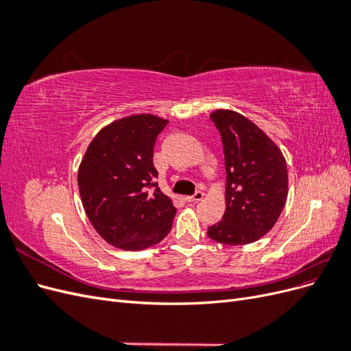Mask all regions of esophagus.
<instances>
[{
  "mask_svg": "<svg viewBox=\"0 0 351 351\" xmlns=\"http://www.w3.org/2000/svg\"><path fill=\"white\" fill-rule=\"evenodd\" d=\"M202 197H204V192H200V190H197V192H195V195L187 196L186 200L187 202H199V200H202Z\"/></svg>",
  "mask_w": 351,
  "mask_h": 351,
  "instance_id": "1",
  "label": "esophagus"
}]
</instances>
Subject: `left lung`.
Masks as SVG:
<instances>
[{
    "label": "left lung",
    "mask_w": 351,
    "mask_h": 351,
    "mask_svg": "<svg viewBox=\"0 0 351 351\" xmlns=\"http://www.w3.org/2000/svg\"><path fill=\"white\" fill-rule=\"evenodd\" d=\"M210 121L221 134L226 159L227 209L209 239L222 244H249L274 227L289 192L285 159L269 137L246 117L217 110Z\"/></svg>",
    "instance_id": "1"
}]
</instances>
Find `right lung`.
<instances>
[{
  "instance_id": "add662e5",
  "label": "right lung",
  "mask_w": 351,
  "mask_h": 351,
  "mask_svg": "<svg viewBox=\"0 0 351 351\" xmlns=\"http://www.w3.org/2000/svg\"><path fill=\"white\" fill-rule=\"evenodd\" d=\"M167 120L132 115L102 129L79 168L83 208L99 236L124 250H142L171 230L176 208L158 187L156 136Z\"/></svg>"
}]
</instances>
